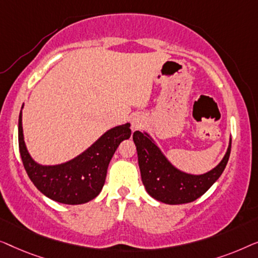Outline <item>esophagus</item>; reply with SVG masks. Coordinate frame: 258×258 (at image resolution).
<instances>
[{"mask_svg":"<svg viewBox=\"0 0 258 258\" xmlns=\"http://www.w3.org/2000/svg\"><path fill=\"white\" fill-rule=\"evenodd\" d=\"M143 124H144V119L141 118L140 115H136V117L132 119V130L136 131L138 128H140L141 126H143Z\"/></svg>","mask_w":258,"mask_h":258,"instance_id":"34e87169","label":"esophagus"}]
</instances>
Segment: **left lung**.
Segmentation results:
<instances>
[{"label": "left lung", "instance_id": "1", "mask_svg": "<svg viewBox=\"0 0 258 258\" xmlns=\"http://www.w3.org/2000/svg\"><path fill=\"white\" fill-rule=\"evenodd\" d=\"M133 141L137 146L141 180L147 193L168 205L193 202L202 197L226 168L231 150L230 143L223 160L210 172L190 175L174 168L147 134L136 131Z\"/></svg>", "mask_w": 258, "mask_h": 258}]
</instances>
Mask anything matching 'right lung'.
I'll return each instance as SVG.
<instances>
[{"mask_svg":"<svg viewBox=\"0 0 258 258\" xmlns=\"http://www.w3.org/2000/svg\"><path fill=\"white\" fill-rule=\"evenodd\" d=\"M130 137V124L117 126L74 160L46 167L37 165L29 155L23 140L22 112L19 118V147L28 176L45 197L65 205L89 202L100 193L110 160L119 144Z\"/></svg>","mask_w":258,"mask_h":258,"instance_id":"1","label":"right lung"}]
</instances>
